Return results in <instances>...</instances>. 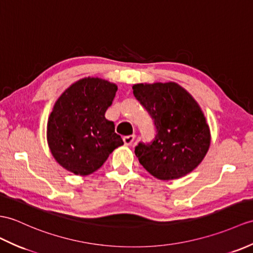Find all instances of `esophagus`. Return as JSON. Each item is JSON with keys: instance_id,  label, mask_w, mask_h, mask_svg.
<instances>
[{"instance_id": "esophagus-1", "label": "esophagus", "mask_w": 253, "mask_h": 253, "mask_svg": "<svg viewBox=\"0 0 253 253\" xmlns=\"http://www.w3.org/2000/svg\"><path fill=\"white\" fill-rule=\"evenodd\" d=\"M134 140V134H130V136H125L124 138H123V141H124V143L126 145H130Z\"/></svg>"}]
</instances>
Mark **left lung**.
Here are the masks:
<instances>
[{
    "label": "left lung",
    "mask_w": 253,
    "mask_h": 253,
    "mask_svg": "<svg viewBox=\"0 0 253 253\" xmlns=\"http://www.w3.org/2000/svg\"><path fill=\"white\" fill-rule=\"evenodd\" d=\"M133 96L148 111L155 127L151 142H139L134 154L146 171L160 180L183 177L204 160L210 131L193 97L175 83L137 84Z\"/></svg>",
    "instance_id": "8db88e82"
}]
</instances>
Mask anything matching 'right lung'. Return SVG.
I'll return each instance as SVG.
<instances>
[{
	"mask_svg": "<svg viewBox=\"0 0 253 253\" xmlns=\"http://www.w3.org/2000/svg\"><path fill=\"white\" fill-rule=\"evenodd\" d=\"M117 86L98 78L80 80L57 100L47 124L52 156L75 174L96 171L109 155L124 144L114 123L105 119Z\"/></svg>",
	"mask_w": 253,
	"mask_h": 253,
	"instance_id": "right-lung-1",
	"label": "right lung"
}]
</instances>
